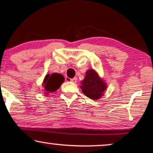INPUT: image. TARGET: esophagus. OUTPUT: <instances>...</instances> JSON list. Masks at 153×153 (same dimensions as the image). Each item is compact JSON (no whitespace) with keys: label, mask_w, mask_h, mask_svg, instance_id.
<instances>
[{"label":"esophagus","mask_w":153,"mask_h":153,"mask_svg":"<svg viewBox=\"0 0 153 153\" xmlns=\"http://www.w3.org/2000/svg\"><path fill=\"white\" fill-rule=\"evenodd\" d=\"M70 80H71V82H76V81H77V78H71V79H70Z\"/></svg>","instance_id":"1"}]
</instances>
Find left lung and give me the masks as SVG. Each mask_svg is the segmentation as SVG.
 Instances as JSON below:
<instances>
[{
    "mask_svg": "<svg viewBox=\"0 0 153 153\" xmlns=\"http://www.w3.org/2000/svg\"><path fill=\"white\" fill-rule=\"evenodd\" d=\"M82 93L93 100L99 99L106 89V84L94 70H88L85 78L80 82Z\"/></svg>",
    "mask_w": 153,
    "mask_h": 153,
    "instance_id": "obj_1",
    "label": "left lung"
}]
</instances>
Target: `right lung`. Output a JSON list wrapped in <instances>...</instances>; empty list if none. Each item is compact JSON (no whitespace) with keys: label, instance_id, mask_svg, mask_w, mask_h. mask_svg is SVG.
Returning <instances> with one entry per match:
<instances>
[{"label":"right lung","instance_id":"add662e5","mask_svg":"<svg viewBox=\"0 0 153 153\" xmlns=\"http://www.w3.org/2000/svg\"><path fill=\"white\" fill-rule=\"evenodd\" d=\"M64 80L65 78L63 75L59 73H52V75L47 74L44 79L42 84L45 91V94H48L49 93H52L57 91Z\"/></svg>","mask_w":153,"mask_h":153}]
</instances>
